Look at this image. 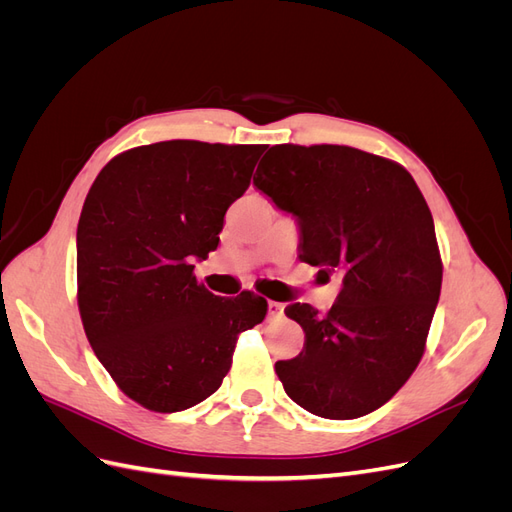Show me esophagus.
I'll return each instance as SVG.
<instances>
[{
  "mask_svg": "<svg viewBox=\"0 0 512 512\" xmlns=\"http://www.w3.org/2000/svg\"><path fill=\"white\" fill-rule=\"evenodd\" d=\"M282 303L280 301H269V316L271 318H277V316H282Z\"/></svg>",
  "mask_w": 512,
  "mask_h": 512,
  "instance_id": "34e87169",
  "label": "esophagus"
}]
</instances>
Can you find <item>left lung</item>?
<instances>
[{"mask_svg":"<svg viewBox=\"0 0 512 512\" xmlns=\"http://www.w3.org/2000/svg\"><path fill=\"white\" fill-rule=\"evenodd\" d=\"M256 190L299 226V258L342 275L327 316L286 305L305 333L299 356L277 361L288 397L348 421L384 406L425 352L442 286L431 211L404 166L344 145H275Z\"/></svg>","mask_w":512,"mask_h":512,"instance_id":"1","label":"left lung"}]
</instances>
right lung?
Segmentation results:
<instances>
[{
  "mask_svg": "<svg viewBox=\"0 0 512 512\" xmlns=\"http://www.w3.org/2000/svg\"><path fill=\"white\" fill-rule=\"evenodd\" d=\"M262 151L136 147L108 162L85 198L76 228L83 327L119 389L147 410L181 412L213 395L239 333L265 320L267 301L254 292L215 297L194 277Z\"/></svg>",
  "mask_w": 512,
  "mask_h": 512,
  "instance_id": "1",
  "label": "right lung"
}]
</instances>
